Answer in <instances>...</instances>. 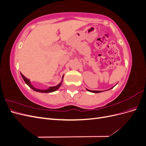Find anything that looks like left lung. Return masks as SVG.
Listing matches in <instances>:
<instances>
[{
  "mask_svg": "<svg viewBox=\"0 0 146 146\" xmlns=\"http://www.w3.org/2000/svg\"><path fill=\"white\" fill-rule=\"evenodd\" d=\"M88 91L90 92H94V93H99V92H102V91H91V90H88L86 89Z\"/></svg>",
  "mask_w": 146,
  "mask_h": 146,
  "instance_id": "obj_1",
  "label": "left lung"
}]
</instances>
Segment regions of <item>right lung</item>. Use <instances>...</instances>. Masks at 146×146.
<instances>
[{"label": "right lung", "mask_w": 146, "mask_h": 146, "mask_svg": "<svg viewBox=\"0 0 146 146\" xmlns=\"http://www.w3.org/2000/svg\"><path fill=\"white\" fill-rule=\"evenodd\" d=\"M21 76H22V77L23 78L24 82H25V83L27 84V85L30 88H32V89L33 90H34V91H37V92H44V93H48V92H52L55 91L56 90H57L58 89V88H60V86L61 85V83H62V82H61L60 84H58V85H56V86H55L50 87V88H48V89H47V90H38V89H36V88H34L32 85H31V83H30V80H29L28 78H27L25 77H24V76H23V75L21 73Z\"/></svg>", "instance_id": "add662e5"}]
</instances>
